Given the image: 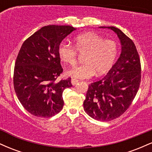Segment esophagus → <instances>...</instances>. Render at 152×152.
<instances>
[{"mask_svg": "<svg viewBox=\"0 0 152 152\" xmlns=\"http://www.w3.org/2000/svg\"><path fill=\"white\" fill-rule=\"evenodd\" d=\"M78 80L75 79V78H72V79H71V83H72L73 86H75V85L78 83Z\"/></svg>", "mask_w": 152, "mask_h": 152, "instance_id": "esophagus-1", "label": "esophagus"}]
</instances>
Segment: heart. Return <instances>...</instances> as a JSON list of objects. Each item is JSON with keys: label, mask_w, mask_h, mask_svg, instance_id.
Wrapping results in <instances>:
<instances>
[{"label": "heart", "mask_w": 152, "mask_h": 152, "mask_svg": "<svg viewBox=\"0 0 152 152\" xmlns=\"http://www.w3.org/2000/svg\"><path fill=\"white\" fill-rule=\"evenodd\" d=\"M77 52L84 55V64L74 66L66 72L67 76L78 79L91 78L94 74H105L114 65L118 52L117 43L94 33L79 35L74 39V46L64 42L58 48L61 61L66 64L74 65L77 60Z\"/></svg>", "instance_id": "1"}]
</instances>
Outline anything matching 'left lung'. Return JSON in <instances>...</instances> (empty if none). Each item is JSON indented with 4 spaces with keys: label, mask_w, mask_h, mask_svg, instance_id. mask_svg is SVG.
Listing matches in <instances>:
<instances>
[{
    "label": "left lung",
    "mask_w": 152,
    "mask_h": 152,
    "mask_svg": "<svg viewBox=\"0 0 152 152\" xmlns=\"http://www.w3.org/2000/svg\"><path fill=\"white\" fill-rule=\"evenodd\" d=\"M99 28H107L117 34L121 52L108 74L88 85L83 108L94 119L109 121L123 114L135 98L141 82V63L135 44L120 29Z\"/></svg>",
    "instance_id": "obj_1"
}]
</instances>
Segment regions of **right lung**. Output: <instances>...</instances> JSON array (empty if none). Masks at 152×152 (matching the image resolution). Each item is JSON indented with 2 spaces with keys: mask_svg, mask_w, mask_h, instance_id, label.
Segmentation results:
<instances>
[{
  "mask_svg": "<svg viewBox=\"0 0 152 152\" xmlns=\"http://www.w3.org/2000/svg\"><path fill=\"white\" fill-rule=\"evenodd\" d=\"M76 29L70 26H44L22 44L15 61L13 85L20 104L34 116L52 117L63 109V91L72 84L71 78L57 81L63 72L58 48Z\"/></svg>",
  "mask_w": 152,
  "mask_h": 152,
  "instance_id": "right-lung-1",
  "label": "right lung"
}]
</instances>
